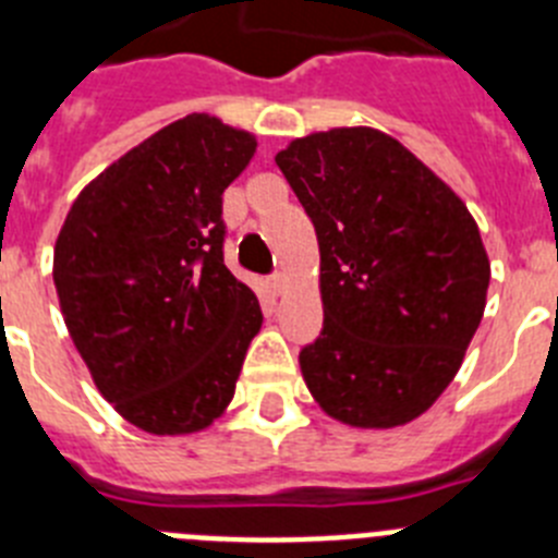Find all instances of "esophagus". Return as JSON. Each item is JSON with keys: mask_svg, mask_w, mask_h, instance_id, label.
Here are the masks:
<instances>
[{"mask_svg": "<svg viewBox=\"0 0 558 558\" xmlns=\"http://www.w3.org/2000/svg\"><path fill=\"white\" fill-rule=\"evenodd\" d=\"M284 288H288V279L282 274L270 276V290H274V295H282Z\"/></svg>", "mask_w": 558, "mask_h": 558, "instance_id": "esophagus-1", "label": "esophagus"}]
</instances>
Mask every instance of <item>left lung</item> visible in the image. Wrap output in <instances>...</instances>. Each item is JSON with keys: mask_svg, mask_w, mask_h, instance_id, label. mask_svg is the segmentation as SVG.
I'll list each match as a JSON object with an SVG mask.
<instances>
[{"mask_svg": "<svg viewBox=\"0 0 558 558\" xmlns=\"http://www.w3.org/2000/svg\"><path fill=\"white\" fill-rule=\"evenodd\" d=\"M315 226L324 329L302 349L327 416L388 430L441 397L483 318L489 256L430 167L377 128H332L276 153Z\"/></svg>", "mask_w": 558, "mask_h": 558, "instance_id": "obj_1", "label": "left lung"}]
</instances>
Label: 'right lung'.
<instances>
[{
    "mask_svg": "<svg viewBox=\"0 0 558 558\" xmlns=\"http://www.w3.org/2000/svg\"><path fill=\"white\" fill-rule=\"evenodd\" d=\"M256 136L209 113L147 136L88 181L56 240L63 322L97 391L153 436L223 416L263 327L223 265V190Z\"/></svg>",
    "mask_w": 558,
    "mask_h": 558,
    "instance_id": "right-lung-1",
    "label": "right lung"
}]
</instances>
